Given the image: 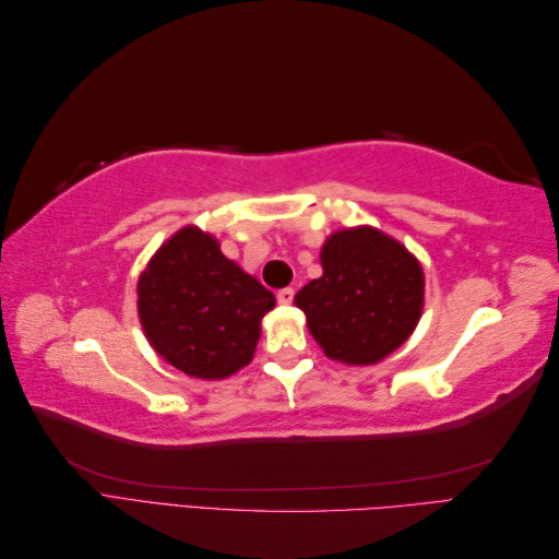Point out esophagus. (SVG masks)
Listing matches in <instances>:
<instances>
[{"mask_svg": "<svg viewBox=\"0 0 559 559\" xmlns=\"http://www.w3.org/2000/svg\"><path fill=\"white\" fill-rule=\"evenodd\" d=\"M277 302H280V306H292V302H294V289H292V286H286V289H282L277 294Z\"/></svg>", "mask_w": 559, "mask_h": 559, "instance_id": "34e87169", "label": "esophagus"}]
</instances>
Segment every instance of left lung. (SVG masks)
<instances>
[{"label":"left lung","mask_w":559,"mask_h":559,"mask_svg":"<svg viewBox=\"0 0 559 559\" xmlns=\"http://www.w3.org/2000/svg\"><path fill=\"white\" fill-rule=\"evenodd\" d=\"M319 261L324 273L294 302L329 359L373 366L408 341L425 310L415 253L373 226H354L331 233Z\"/></svg>","instance_id":"obj_1"}]
</instances>
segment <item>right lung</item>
<instances>
[{"instance_id":"1","label":"right lung","mask_w":559,"mask_h":559,"mask_svg":"<svg viewBox=\"0 0 559 559\" xmlns=\"http://www.w3.org/2000/svg\"><path fill=\"white\" fill-rule=\"evenodd\" d=\"M275 296L224 257L212 233L183 226L138 280V314L148 345L183 376L224 380L245 368Z\"/></svg>"}]
</instances>
